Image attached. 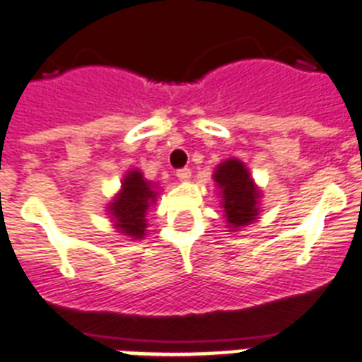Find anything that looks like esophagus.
I'll return each instance as SVG.
<instances>
[{
  "mask_svg": "<svg viewBox=\"0 0 362 362\" xmlns=\"http://www.w3.org/2000/svg\"><path fill=\"white\" fill-rule=\"evenodd\" d=\"M175 175H177L179 181H188L192 175V172H190V168H187V166H185V168H179V170L175 172Z\"/></svg>",
  "mask_w": 362,
  "mask_h": 362,
  "instance_id": "esophagus-1",
  "label": "esophagus"
}]
</instances>
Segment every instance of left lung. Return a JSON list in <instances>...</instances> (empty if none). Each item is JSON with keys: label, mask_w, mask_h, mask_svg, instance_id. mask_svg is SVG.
Returning a JSON list of instances; mask_svg holds the SVG:
<instances>
[{"label": "left lung", "mask_w": 362, "mask_h": 362, "mask_svg": "<svg viewBox=\"0 0 362 362\" xmlns=\"http://www.w3.org/2000/svg\"><path fill=\"white\" fill-rule=\"evenodd\" d=\"M216 183L223 190V209L228 226L248 225L257 216L259 192L250 174L238 159L221 163L216 170Z\"/></svg>", "instance_id": "8db88e82"}]
</instances>
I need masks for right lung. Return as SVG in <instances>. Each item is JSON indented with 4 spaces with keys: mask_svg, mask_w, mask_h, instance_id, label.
<instances>
[{
    "mask_svg": "<svg viewBox=\"0 0 362 362\" xmlns=\"http://www.w3.org/2000/svg\"><path fill=\"white\" fill-rule=\"evenodd\" d=\"M156 201V192L143 179L141 172L132 170L123 181V190L110 204V214L117 228L132 238H143L146 223L145 214L150 203Z\"/></svg>",
    "mask_w": 362,
    "mask_h": 362,
    "instance_id": "1",
    "label": "right lung"
}]
</instances>
